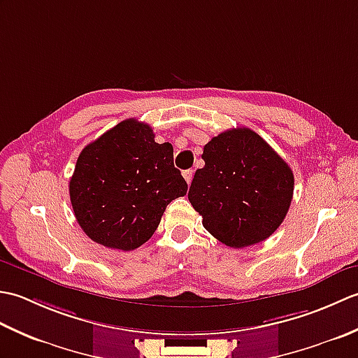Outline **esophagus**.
Here are the masks:
<instances>
[{
    "label": "esophagus",
    "mask_w": 358,
    "mask_h": 358,
    "mask_svg": "<svg viewBox=\"0 0 358 358\" xmlns=\"http://www.w3.org/2000/svg\"><path fill=\"white\" fill-rule=\"evenodd\" d=\"M183 177H185V180L187 181V185H191L192 177H194V172H192L191 169H187V171H185V172H183Z\"/></svg>",
    "instance_id": "esophagus-1"
}]
</instances>
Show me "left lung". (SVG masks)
Wrapping results in <instances>:
<instances>
[{"mask_svg":"<svg viewBox=\"0 0 358 358\" xmlns=\"http://www.w3.org/2000/svg\"><path fill=\"white\" fill-rule=\"evenodd\" d=\"M201 158L187 199L204 229L235 249L269 238L292 201L294 173L285 159L248 127L214 136Z\"/></svg>","mask_w":358,"mask_h":358,"instance_id":"8db88e82","label":"left lung"}]
</instances>
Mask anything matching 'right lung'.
<instances>
[{"instance_id":"obj_1","label":"right lung","mask_w":358,"mask_h":358,"mask_svg":"<svg viewBox=\"0 0 358 358\" xmlns=\"http://www.w3.org/2000/svg\"><path fill=\"white\" fill-rule=\"evenodd\" d=\"M186 192L172 144L155 143L152 127L135 118L87 144L69 183L81 229L98 245L120 250L146 243L167 204Z\"/></svg>"}]
</instances>
